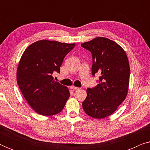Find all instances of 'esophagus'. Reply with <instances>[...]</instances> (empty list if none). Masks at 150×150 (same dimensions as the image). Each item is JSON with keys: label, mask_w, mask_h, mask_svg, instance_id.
Segmentation results:
<instances>
[{"label": "esophagus", "mask_w": 150, "mask_h": 150, "mask_svg": "<svg viewBox=\"0 0 150 150\" xmlns=\"http://www.w3.org/2000/svg\"><path fill=\"white\" fill-rule=\"evenodd\" d=\"M71 89H73V90H77V89H79V87H74V86H71Z\"/></svg>", "instance_id": "1"}]
</instances>
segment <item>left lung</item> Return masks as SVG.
I'll return each mask as SVG.
<instances>
[{
	"instance_id": "left-lung-1",
	"label": "left lung",
	"mask_w": 150,
	"mask_h": 150,
	"mask_svg": "<svg viewBox=\"0 0 150 150\" xmlns=\"http://www.w3.org/2000/svg\"><path fill=\"white\" fill-rule=\"evenodd\" d=\"M81 46L91 53L92 75L100 76L98 85L87 89L82 105L91 117L104 118L113 113L127 96L130 79L128 57L120 45L106 38H96Z\"/></svg>"
}]
</instances>
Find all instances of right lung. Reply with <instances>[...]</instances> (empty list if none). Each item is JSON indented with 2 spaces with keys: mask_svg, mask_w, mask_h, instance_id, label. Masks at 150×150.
<instances>
[{
  "mask_svg": "<svg viewBox=\"0 0 150 150\" xmlns=\"http://www.w3.org/2000/svg\"><path fill=\"white\" fill-rule=\"evenodd\" d=\"M75 44L40 40L24 51L17 69V82L29 105L38 114L51 116L60 112L69 96L67 88L53 80L60 73L65 57Z\"/></svg>",
  "mask_w": 150,
  "mask_h": 150,
  "instance_id": "add662e5",
  "label": "right lung"
}]
</instances>
